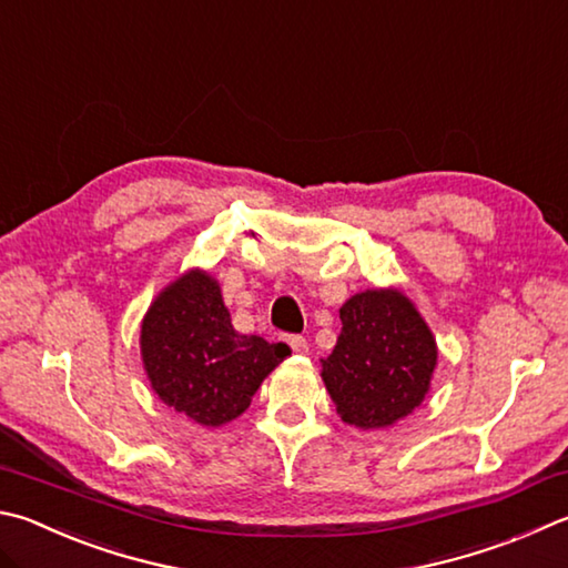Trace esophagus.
Segmentation results:
<instances>
[{"instance_id": "esophagus-1", "label": "esophagus", "mask_w": 568, "mask_h": 568, "mask_svg": "<svg viewBox=\"0 0 568 568\" xmlns=\"http://www.w3.org/2000/svg\"><path fill=\"white\" fill-rule=\"evenodd\" d=\"M287 345H291L293 353H297V355H305V353H307V339L301 337V335L287 337Z\"/></svg>"}]
</instances>
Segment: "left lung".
Here are the masks:
<instances>
[{
	"mask_svg": "<svg viewBox=\"0 0 568 568\" xmlns=\"http://www.w3.org/2000/svg\"><path fill=\"white\" fill-rule=\"evenodd\" d=\"M339 323L333 353L320 359L339 419L367 432L412 415L427 397L439 357L417 305L397 287H373L347 297Z\"/></svg>",
	"mask_w": 568,
	"mask_h": 568,
	"instance_id": "8db88e82",
	"label": "left lung"
}]
</instances>
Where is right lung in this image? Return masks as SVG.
<instances>
[{
	"label": "right lung",
	"instance_id": "obj_1",
	"mask_svg": "<svg viewBox=\"0 0 568 568\" xmlns=\"http://www.w3.org/2000/svg\"><path fill=\"white\" fill-rule=\"evenodd\" d=\"M139 345L151 389L201 427L241 417L263 379L291 355L283 343L239 333L221 283L203 267L181 273L153 297Z\"/></svg>",
	"mask_w": 568,
	"mask_h": 568
}]
</instances>
